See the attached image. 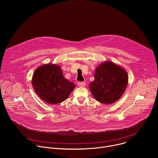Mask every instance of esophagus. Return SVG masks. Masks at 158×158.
Masks as SVG:
<instances>
[{"label": "esophagus", "instance_id": "esophagus-1", "mask_svg": "<svg viewBox=\"0 0 158 158\" xmlns=\"http://www.w3.org/2000/svg\"><path fill=\"white\" fill-rule=\"evenodd\" d=\"M77 85L79 87H84L85 85V82H78Z\"/></svg>", "mask_w": 158, "mask_h": 158}]
</instances>
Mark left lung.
I'll return each instance as SVG.
<instances>
[{"label":"left lung","mask_w":158,"mask_h":158,"mask_svg":"<svg viewBox=\"0 0 158 158\" xmlns=\"http://www.w3.org/2000/svg\"><path fill=\"white\" fill-rule=\"evenodd\" d=\"M95 80L89 85L92 94L98 101L112 104L124 93L128 83L127 72L117 64L106 61L96 69Z\"/></svg>","instance_id":"8db88e82"}]
</instances>
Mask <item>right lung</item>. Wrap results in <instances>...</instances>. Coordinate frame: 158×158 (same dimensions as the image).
Listing matches in <instances>:
<instances>
[{
  "instance_id": "obj_1",
  "label": "right lung",
  "mask_w": 158,
  "mask_h": 158,
  "mask_svg": "<svg viewBox=\"0 0 158 158\" xmlns=\"http://www.w3.org/2000/svg\"><path fill=\"white\" fill-rule=\"evenodd\" d=\"M32 84L37 95L51 104L65 101L75 88L73 82L64 77L60 67L52 64L39 67L33 74Z\"/></svg>"
}]
</instances>
